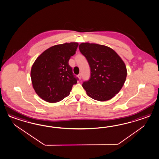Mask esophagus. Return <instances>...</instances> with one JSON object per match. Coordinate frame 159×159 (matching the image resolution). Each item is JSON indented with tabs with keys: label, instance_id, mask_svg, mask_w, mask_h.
<instances>
[{
	"label": "esophagus",
	"instance_id": "34e87169",
	"mask_svg": "<svg viewBox=\"0 0 159 159\" xmlns=\"http://www.w3.org/2000/svg\"><path fill=\"white\" fill-rule=\"evenodd\" d=\"M78 77H79V79H82V74H81V73L79 74V75H78Z\"/></svg>",
	"mask_w": 159,
	"mask_h": 159
}]
</instances>
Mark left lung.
Instances as JSON below:
<instances>
[{"mask_svg": "<svg viewBox=\"0 0 159 159\" xmlns=\"http://www.w3.org/2000/svg\"><path fill=\"white\" fill-rule=\"evenodd\" d=\"M79 48L90 67V79L82 84L87 94L97 101L110 100L124 84L127 75L125 63L105 45L83 43Z\"/></svg>", "mask_w": 159, "mask_h": 159, "instance_id": "1", "label": "left lung"}]
</instances>
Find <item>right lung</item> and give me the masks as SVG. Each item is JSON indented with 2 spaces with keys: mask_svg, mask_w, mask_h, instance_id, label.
<instances>
[{
  "mask_svg": "<svg viewBox=\"0 0 159 159\" xmlns=\"http://www.w3.org/2000/svg\"><path fill=\"white\" fill-rule=\"evenodd\" d=\"M79 43L54 45L35 61L31 79L35 93L48 102H57L68 96L78 78L73 75L69 60L76 53Z\"/></svg>",
  "mask_w": 159,
  "mask_h": 159,
  "instance_id": "1",
  "label": "right lung"
}]
</instances>
